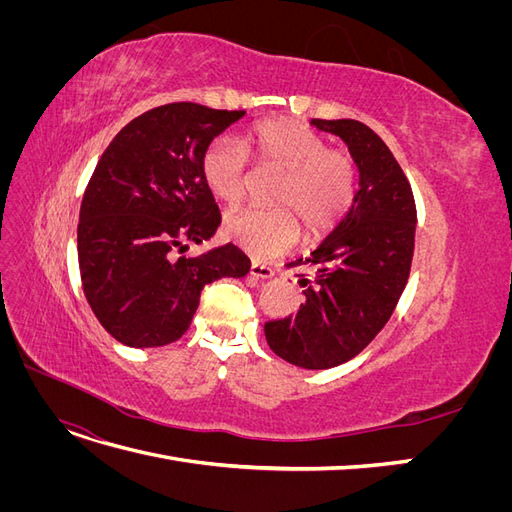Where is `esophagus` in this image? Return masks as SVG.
<instances>
[{
	"mask_svg": "<svg viewBox=\"0 0 512 512\" xmlns=\"http://www.w3.org/2000/svg\"><path fill=\"white\" fill-rule=\"evenodd\" d=\"M250 275L258 277V280H269V277L275 275V271H273L269 265H262V262H252Z\"/></svg>",
	"mask_w": 512,
	"mask_h": 512,
	"instance_id": "1",
	"label": "esophagus"
}]
</instances>
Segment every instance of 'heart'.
Returning a JSON list of instances; mask_svg holds the SVG:
<instances>
[{"instance_id": "b5f03b06", "label": "heart", "mask_w": 512, "mask_h": 512, "mask_svg": "<svg viewBox=\"0 0 512 512\" xmlns=\"http://www.w3.org/2000/svg\"><path fill=\"white\" fill-rule=\"evenodd\" d=\"M245 151L260 164L280 170L273 209H241L226 218L228 237L256 258L286 252L299 239V222L309 235L333 228L344 218L356 196V164L344 151L294 119H273L243 138L220 136L200 158L209 192L237 205L245 196ZM300 220L297 221L296 218Z\"/></svg>"}]
</instances>
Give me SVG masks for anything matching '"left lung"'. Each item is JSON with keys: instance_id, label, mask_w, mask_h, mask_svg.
<instances>
[{"instance_id": "left-lung-1", "label": "left lung", "mask_w": 512, "mask_h": 512, "mask_svg": "<svg viewBox=\"0 0 512 512\" xmlns=\"http://www.w3.org/2000/svg\"><path fill=\"white\" fill-rule=\"evenodd\" d=\"M312 123L348 145L359 192L318 250L288 265L312 271L299 275L305 301L294 316L269 320L265 335L284 361L329 369L354 359L389 322L410 277L416 205L408 177L374 130L354 119Z\"/></svg>"}]
</instances>
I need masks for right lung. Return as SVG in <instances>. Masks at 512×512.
I'll list each match as a JSON object with an SVG mask.
<instances>
[{"instance_id": "obj_1", "label": "right lung", "mask_w": 512, "mask_h": 512, "mask_svg": "<svg viewBox=\"0 0 512 512\" xmlns=\"http://www.w3.org/2000/svg\"><path fill=\"white\" fill-rule=\"evenodd\" d=\"M243 115L196 102L164 104L132 119L104 149L83 194L76 245L87 303L117 342H177L200 290L250 271V258L232 243L183 254L222 222L200 158Z\"/></svg>"}]
</instances>
